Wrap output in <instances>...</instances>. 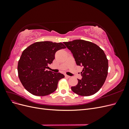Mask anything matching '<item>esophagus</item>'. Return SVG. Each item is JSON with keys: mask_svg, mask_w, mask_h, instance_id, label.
Wrapping results in <instances>:
<instances>
[{"mask_svg": "<svg viewBox=\"0 0 129 129\" xmlns=\"http://www.w3.org/2000/svg\"><path fill=\"white\" fill-rule=\"evenodd\" d=\"M64 76H65V77H67V78H70V77H71V76H68V75H65Z\"/></svg>", "mask_w": 129, "mask_h": 129, "instance_id": "obj_1", "label": "esophagus"}]
</instances>
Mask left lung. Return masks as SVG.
Instances as JSON below:
<instances>
[{"label":"left lung","instance_id":"left-lung-1","mask_svg":"<svg viewBox=\"0 0 129 129\" xmlns=\"http://www.w3.org/2000/svg\"><path fill=\"white\" fill-rule=\"evenodd\" d=\"M63 44L71 50L78 66L83 69L82 78L72 87L76 94L88 96L95 94L103 86L108 75V60L103 50L93 43L83 40H75Z\"/></svg>","mask_w":129,"mask_h":129}]
</instances>
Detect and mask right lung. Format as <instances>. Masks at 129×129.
Wrapping results in <instances>:
<instances>
[{"label": "right lung", "mask_w": 129, "mask_h": 129, "mask_svg": "<svg viewBox=\"0 0 129 129\" xmlns=\"http://www.w3.org/2000/svg\"><path fill=\"white\" fill-rule=\"evenodd\" d=\"M66 48L61 42L40 41L30 45L22 52L18 61V73L26 90L38 96L48 95L56 90L58 81L64 76L46 69L52 63L57 50Z\"/></svg>", "instance_id": "obj_1"}]
</instances>
